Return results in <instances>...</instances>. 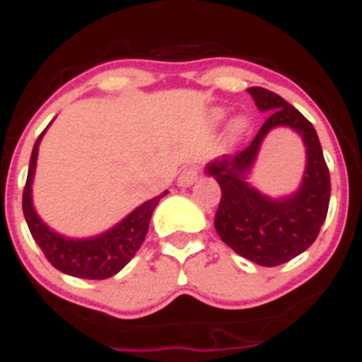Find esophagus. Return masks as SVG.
<instances>
[{
    "label": "esophagus",
    "instance_id": "esophagus-1",
    "mask_svg": "<svg viewBox=\"0 0 362 362\" xmlns=\"http://www.w3.org/2000/svg\"><path fill=\"white\" fill-rule=\"evenodd\" d=\"M199 165H187V167H184V169H182V173H180V176H178V184H180V186H191V184H193V182L197 180V176H199Z\"/></svg>",
    "mask_w": 362,
    "mask_h": 362
}]
</instances>
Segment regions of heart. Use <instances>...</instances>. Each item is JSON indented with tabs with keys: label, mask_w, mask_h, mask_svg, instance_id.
<instances>
[{
	"label": "heart",
	"mask_w": 362,
	"mask_h": 362,
	"mask_svg": "<svg viewBox=\"0 0 362 362\" xmlns=\"http://www.w3.org/2000/svg\"><path fill=\"white\" fill-rule=\"evenodd\" d=\"M218 115H221V112H217V114H215V117H218ZM243 127V123H238V129H241Z\"/></svg>",
	"instance_id": "1"
}]
</instances>
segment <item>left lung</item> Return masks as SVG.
Listing matches in <instances>:
<instances>
[{
    "label": "left lung",
    "mask_w": 362,
    "mask_h": 362,
    "mask_svg": "<svg viewBox=\"0 0 362 362\" xmlns=\"http://www.w3.org/2000/svg\"><path fill=\"white\" fill-rule=\"evenodd\" d=\"M261 112L269 117L250 145L230 158L209 163L206 173L221 186L215 230L239 256L261 267L287 263L311 247L326 221L331 180L317 130L278 93L248 88ZM274 126H291L308 147V167L300 189L293 197L272 201L247 186L244 176L255 159L262 138Z\"/></svg>",
    "instance_id": "8db88e82"
}]
</instances>
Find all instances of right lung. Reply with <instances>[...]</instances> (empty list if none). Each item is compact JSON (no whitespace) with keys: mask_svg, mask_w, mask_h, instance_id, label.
Segmentation results:
<instances>
[{"mask_svg":"<svg viewBox=\"0 0 362 362\" xmlns=\"http://www.w3.org/2000/svg\"><path fill=\"white\" fill-rule=\"evenodd\" d=\"M42 136L44 132L38 136L35 147H33L29 173H27V182L23 187V215H25L33 239L44 252V256L47 257L51 265L64 274L84 279L112 278L136 256V252L139 250L141 243L145 241V235H147L151 215L167 191L147 200L145 204L134 209L129 217H124L117 226H114L103 235L92 239L62 238L59 233L51 232L33 208L31 184Z\"/></svg>","mask_w":362,"mask_h":362,"instance_id":"obj_1","label":"right lung"}]
</instances>
